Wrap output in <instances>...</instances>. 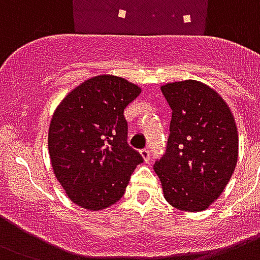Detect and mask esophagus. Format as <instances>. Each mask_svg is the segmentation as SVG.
I'll return each instance as SVG.
<instances>
[{"mask_svg":"<svg viewBox=\"0 0 260 260\" xmlns=\"http://www.w3.org/2000/svg\"><path fill=\"white\" fill-rule=\"evenodd\" d=\"M140 153H141V156H142V158H144L145 161L148 162L149 158H150V152H149L148 149H142Z\"/></svg>","mask_w":260,"mask_h":260,"instance_id":"1","label":"esophagus"}]
</instances>
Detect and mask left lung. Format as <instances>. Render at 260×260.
<instances>
[{"instance_id":"1","label":"left lung","mask_w":260,"mask_h":260,"mask_svg":"<svg viewBox=\"0 0 260 260\" xmlns=\"http://www.w3.org/2000/svg\"><path fill=\"white\" fill-rule=\"evenodd\" d=\"M161 92L172 118L166 154L154 162V172L167 202L201 212L220 197L235 171L236 122L224 99L203 82H170Z\"/></svg>"}]
</instances>
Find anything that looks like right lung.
Listing matches in <instances>:
<instances>
[{"label":"right lung","mask_w":260,"mask_h":260,"mask_svg":"<svg viewBox=\"0 0 260 260\" xmlns=\"http://www.w3.org/2000/svg\"><path fill=\"white\" fill-rule=\"evenodd\" d=\"M141 93L112 74L86 80L59 103L48 128V153L66 195L86 210H103L123 197L144 161L127 145L123 111Z\"/></svg>","instance_id":"add662e5"}]
</instances>
